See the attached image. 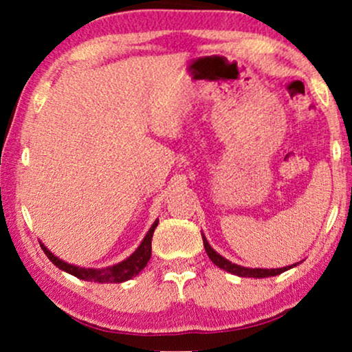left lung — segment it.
I'll list each match as a JSON object with an SVG mask.
<instances>
[{
  "mask_svg": "<svg viewBox=\"0 0 352 352\" xmlns=\"http://www.w3.org/2000/svg\"><path fill=\"white\" fill-rule=\"evenodd\" d=\"M202 242H204V249H206V252H208L209 258L212 260V263H216L219 268H222V270L229 272V274H234L237 276H249V278H265V276L280 275V274H283V272L290 270V268L298 265V263H293V265H288V267H283V268H247V267H241V265H237V263L229 262V260L222 257L221 254H217V252L209 245L208 239H206L204 235H202Z\"/></svg>",
  "mask_w": 352,
  "mask_h": 352,
  "instance_id": "1",
  "label": "left lung"
}]
</instances>
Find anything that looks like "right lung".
I'll return each mask as SVG.
<instances>
[{
	"label": "right lung",
	"mask_w": 352,
	"mask_h": 352,
	"mask_svg": "<svg viewBox=\"0 0 352 352\" xmlns=\"http://www.w3.org/2000/svg\"><path fill=\"white\" fill-rule=\"evenodd\" d=\"M158 219L153 222V226L148 230V234L144 235V239L140 243V247L136 249L130 257L123 260V262L117 263V265H111L107 268H82V267H76L70 265V263L64 262V260L57 258L56 255L52 254L51 250L45 249L44 243H41L43 247L44 254L47 255V258L60 270L67 272V274L77 276V278L85 280V282H97V283H122L126 282V280L133 278L146 267L148 260L151 257V239H153V232H155L156 226H158Z\"/></svg>",
	"instance_id": "obj_1"
}]
</instances>
